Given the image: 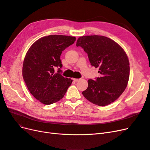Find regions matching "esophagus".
I'll return each instance as SVG.
<instances>
[{
    "label": "esophagus",
    "instance_id": "34e87169",
    "mask_svg": "<svg viewBox=\"0 0 150 150\" xmlns=\"http://www.w3.org/2000/svg\"><path fill=\"white\" fill-rule=\"evenodd\" d=\"M79 80H80V79H74V78L73 79V81H75V82H78V81Z\"/></svg>",
    "mask_w": 150,
    "mask_h": 150
}]
</instances>
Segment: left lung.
<instances>
[{
    "mask_svg": "<svg viewBox=\"0 0 150 150\" xmlns=\"http://www.w3.org/2000/svg\"><path fill=\"white\" fill-rule=\"evenodd\" d=\"M76 46L83 47L91 64L101 74L96 81H88L83 96L100 106L114 102L124 92L129 77V62L123 49L113 40L96 35L79 38Z\"/></svg>",
    "mask_w": 150,
    "mask_h": 150,
    "instance_id": "left-lung-1",
    "label": "left lung"
}]
</instances>
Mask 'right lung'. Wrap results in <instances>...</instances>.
<instances>
[{"label": "right lung", "mask_w": 150, "mask_h": 150, "mask_svg": "<svg viewBox=\"0 0 150 150\" xmlns=\"http://www.w3.org/2000/svg\"><path fill=\"white\" fill-rule=\"evenodd\" d=\"M76 38L50 35L38 39L32 45L25 56L22 76L30 93L42 104L56 103L65 95L72 80L61 74V55L74 44ZM58 67L57 73L54 71Z\"/></svg>", "instance_id": "1"}]
</instances>
